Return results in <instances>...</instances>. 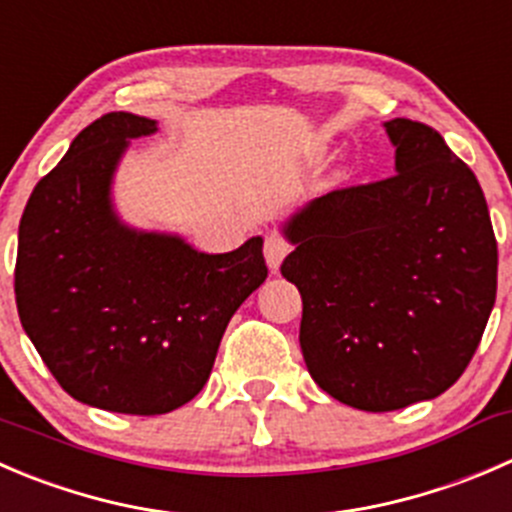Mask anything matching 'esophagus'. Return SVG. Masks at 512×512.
Instances as JSON below:
<instances>
[{
	"mask_svg": "<svg viewBox=\"0 0 512 512\" xmlns=\"http://www.w3.org/2000/svg\"><path fill=\"white\" fill-rule=\"evenodd\" d=\"M287 252H290V242H287L282 235H277V232H267L265 235V260H267V265H270L272 272L280 270V265H282V260L287 257Z\"/></svg>",
	"mask_w": 512,
	"mask_h": 512,
	"instance_id": "34e87169",
	"label": "esophagus"
}]
</instances>
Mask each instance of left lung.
Listing matches in <instances>:
<instances>
[{
  "mask_svg": "<svg viewBox=\"0 0 512 512\" xmlns=\"http://www.w3.org/2000/svg\"><path fill=\"white\" fill-rule=\"evenodd\" d=\"M385 132L393 177L327 192L282 227L307 370L367 413L445 393L473 360L498 290V242L473 170L428 124L398 117Z\"/></svg>",
  "mask_w": 512,
  "mask_h": 512,
  "instance_id": "8db88e82",
  "label": "left lung"
}]
</instances>
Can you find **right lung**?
Wrapping results in <instances>:
<instances>
[{
	"mask_svg": "<svg viewBox=\"0 0 512 512\" xmlns=\"http://www.w3.org/2000/svg\"><path fill=\"white\" fill-rule=\"evenodd\" d=\"M155 119L109 112L37 182L22 222L14 295L24 332L74 400L124 415L190 403L225 327L265 282L262 237L207 255L182 237L127 227L112 177Z\"/></svg>",
	"mask_w": 512,
	"mask_h": 512,
	"instance_id": "right-lung-1",
	"label": "right lung"
}]
</instances>
